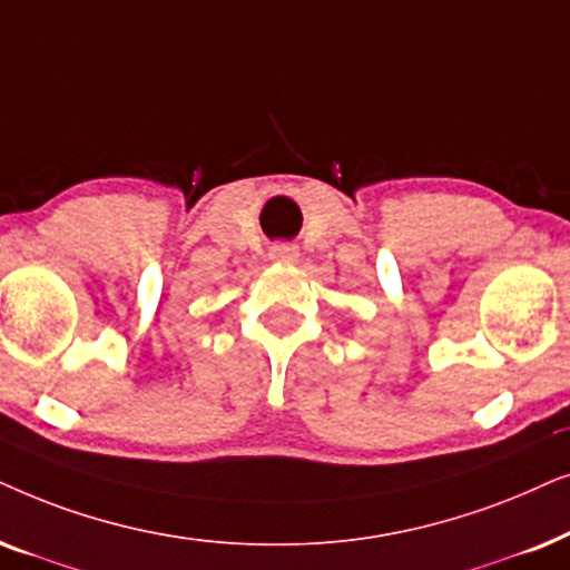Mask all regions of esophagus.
Returning a JSON list of instances; mask_svg holds the SVG:
<instances>
[{"mask_svg": "<svg viewBox=\"0 0 570 570\" xmlns=\"http://www.w3.org/2000/svg\"><path fill=\"white\" fill-rule=\"evenodd\" d=\"M271 261L276 263H297L299 257V247L297 245H286V242H281V245H273L271 247Z\"/></svg>", "mask_w": 570, "mask_h": 570, "instance_id": "34e87169", "label": "esophagus"}]
</instances>
